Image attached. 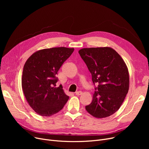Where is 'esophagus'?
Masks as SVG:
<instances>
[{
    "label": "esophagus",
    "mask_w": 149,
    "mask_h": 149,
    "mask_svg": "<svg viewBox=\"0 0 149 149\" xmlns=\"http://www.w3.org/2000/svg\"><path fill=\"white\" fill-rule=\"evenodd\" d=\"M82 93H83V92L81 91H77L75 92V94L77 95H81Z\"/></svg>",
    "instance_id": "1"
}]
</instances>
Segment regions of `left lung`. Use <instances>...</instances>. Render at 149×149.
I'll return each mask as SVG.
<instances>
[{
	"mask_svg": "<svg viewBox=\"0 0 149 149\" xmlns=\"http://www.w3.org/2000/svg\"><path fill=\"white\" fill-rule=\"evenodd\" d=\"M98 87L86 110L93 117L103 118L121 107L129 88V74L124 60L110 47L83 48L79 51Z\"/></svg>",
	"mask_w": 149,
	"mask_h": 149,
	"instance_id": "obj_1",
	"label": "left lung"
}]
</instances>
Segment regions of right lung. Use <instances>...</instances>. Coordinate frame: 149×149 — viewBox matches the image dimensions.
<instances>
[{"label": "right lung", "mask_w": 149, "mask_h": 149, "mask_svg": "<svg viewBox=\"0 0 149 149\" xmlns=\"http://www.w3.org/2000/svg\"><path fill=\"white\" fill-rule=\"evenodd\" d=\"M74 51L66 47L40 49L25 62L22 87L27 102L38 115L51 116L61 111L69 100L61 85L56 87V75Z\"/></svg>", "instance_id": "right-lung-1"}]
</instances>
